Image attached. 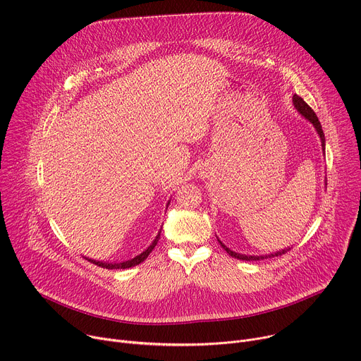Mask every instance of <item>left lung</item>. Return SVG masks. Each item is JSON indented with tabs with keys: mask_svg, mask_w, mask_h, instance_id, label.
I'll list each match as a JSON object with an SVG mask.
<instances>
[{
	"mask_svg": "<svg viewBox=\"0 0 361 361\" xmlns=\"http://www.w3.org/2000/svg\"><path fill=\"white\" fill-rule=\"evenodd\" d=\"M292 102H293L295 108L298 109V112H300L302 116H305V119H308V121L314 125V128L317 129V133H318V135H319V138H321L322 149L325 151V137H324L322 126H321V123H319L318 116L315 115V112L310 108V105L302 99L301 96H298V94H293V97H292ZM219 242H220V240H219ZM220 245H221V247H223L228 255H231L232 257H235V259H240V260H262V259H267V257L281 256V255L286 253L288 250H290V247H288V249H283V250H279V252H275V253H271V255H265V256H247V255H242V253H236V252L231 250L228 247H226L221 242H220Z\"/></svg>",
	"mask_w": 361,
	"mask_h": 361,
	"instance_id": "1",
	"label": "left lung"
}]
</instances>
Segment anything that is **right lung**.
<instances>
[{"instance_id": "obj_1", "label": "right lung", "mask_w": 361, "mask_h": 361, "mask_svg": "<svg viewBox=\"0 0 361 361\" xmlns=\"http://www.w3.org/2000/svg\"><path fill=\"white\" fill-rule=\"evenodd\" d=\"M161 233V232H159ZM159 233L157 235V238L154 239V242L142 252V253H140L138 256H135V257H133V259H129V260H125V262H119V264H108V262H97V260H93V259H87L90 264H94V265H97V267H101V268H106V269H126V268H133V267H137V265H140L141 262H144L147 257H148V255L152 252V249L157 246V243H158V239H159Z\"/></svg>"}]
</instances>
